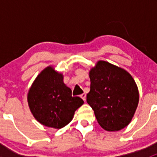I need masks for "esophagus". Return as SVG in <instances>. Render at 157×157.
<instances>
[{
  "label": "esophagus",
  "mask_w": 157,
  "mask_h": 157,
  "mask_svg": "<svg viewBox=\"0 0 157 157\" xmlns=\"http://www.w3.org/2000/svg\"><path fill=\"white\" fill-rule=\"evenodd\" d=\"M86 95L85 94V93H83V94L80 95V97L82 98V99H83V101L86 100Z\"/></svg>",
  "instance_id": "esophagus-1"
}]
</instances>
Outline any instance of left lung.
<instances>
[{"label":"left lung","mask_w":157,"mask_h":157,"mask_svg":"<svg viewBox=\"0 0 157 157\" xmlns=\"http://www.w3.org/2000/svg\"><path fill=\"white\" fill-rule=\"evenodd\" d=\"M90 91L86 102L98 123L108 131L129 124L139 102V92L132 76L121 67L99 61L90 71Z\"/></svg>","instance_id":"8db88e82"}]
</instances>
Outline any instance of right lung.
Returning a JSON list of instances; mask_svg holds the SVG:
<instances>
[{
  "label": "right lung",
  "instance_id": "add662e5",
  "mask_svg": "<svg viewBox=\"0 0 157 157\" xmlns=\"http://www.w3.org/2000/svg\"><path fill=\"white\" fill-rule=\"evenodd\" d=\"M64 83V76L52 66L45 67L35 79L27 94L34 118L46 127L60 129L73 119L74 112L83 104Z\"/></svg>",
  "mask_w": 157,
  "mask_h": 157
}]
</instances>
